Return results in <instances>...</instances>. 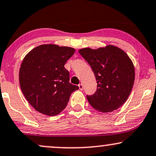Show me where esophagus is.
I'll return each instance as SVG.
<instances>
[{"label": "esophagus", "mask_w": 156, "mask_h": 156, "mask_svg": "<svg viewBox=\"0 0 156 156\" xmlns=\"http://www.w3.org/2000/svg\"><path fill=\"white\" fill-rule=\"evenodd\" d=\"M78 87H79L80 90H83V85L82 83H80L79 85H78Z\"/></svg>", "instance_id": "esophagus-1"}]
</instances>
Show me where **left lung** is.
<instances>
[{"label": "left lung", "mask_w": 156, "mask_h": 156, "mask_svg": "<svg viewBox=\"0 0 156 156\" xmlns=\"http://www.w3.org/2000/svg\"><path fill=\"white\" fill-rule=\"evenodd\" d=\"M89 64L97 82L96 92L87 99L93 108L102 112L117 110L124 104L134 86L135 72L132 59L113 45L97 49L78 51Z\"/></svg>", "instance_id": "8db88e82"}]
</instances>
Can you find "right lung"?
I'll use <instances>...</instances> for the list:
<instances>
[{"label": "right lung", "mask_w": 156, "mask_h": 156, "mask_svg": "<svg viewBox=\"0 0 156 156\" xmlns=\"http://www.w3.org/2000/svg\"><path fill=\"white\" fill-rule=\"evenodd\" d=\"M75 53V48L55 44H43L24 57L19 80L24 97L37 110L54 116L66 108L78 86L69 80V72L64 65Z\"/></svg>", "instance_id": "right-lung-1"}]
</instances>
